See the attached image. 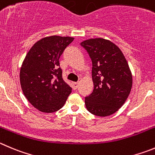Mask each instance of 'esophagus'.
<instances>
[{"instance_id":"34e87169","label":"esophagus","mask_w":155,"mask_h":155,"mask_svg":"<svg viewBox=\"0 0 155 155\" xmlns=\"http://www.w3.org/2000/svg\"><path fill=\"white\" fill-rule=\"evenodd\" d=\"M79 87V82H73V89L74 90L77 89V88Z\"/></svg>"}]
</instances>
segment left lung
Wrapping results in <instances>:
<instances>
[{"label":"left lung","instance_id":"left-lung-1","mask_svg":"<svg viewBox=\"0 0 155 155\" xmlns=\"http://www.w3.org/2000/svg\"><path fill=\"white\" fill-rule=\"evenodd\" d=\"M80 44L92 63L94 89L85 99L86 108L97 116L112 115L123 105L132 87V75L126 59L110 40L94 38Z\"/></svg>","mask_w":155,"mask_h":155}]
</instances>
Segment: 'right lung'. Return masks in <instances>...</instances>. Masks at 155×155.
Instances as JSON below:
<instances>
[{"instance_id":"1","label":"right lung","mask_w":155,"mask_h":155,"mask_svg":"<svg viewBox=\"0 0 155 155\" xmlns=\"http://www.w3.org/2000/svg\"><path fill=\"white\" fill-rule=\"evenodd\" d=\"M73 40L60 36L44 37L34 43L24 58L20 71L21 89L30 103L40 112L60 110L72 92L62 77L59 59Z\"/></svg>"}]
</instances>
